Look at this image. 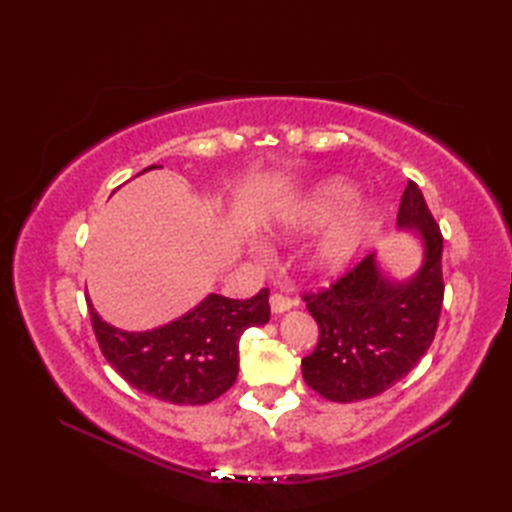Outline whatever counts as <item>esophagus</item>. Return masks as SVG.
Masks as SVG:
<instances>
[{"instance_id": "34e87169", "label": "esophagus", "mask_w": 512, "mask_h": 512, "mask_svg": "<svg viewBox=\"0 0 512 512\" xmlns=\"http://www.w3.org/2000/svg\"><path fill=\"white\" fill-rule=\"evenodd\" d=\"M295 299L292 297H288V295H284V292H275L273 297H270V308H273V312H286V310H290L292 306H295Z\"/></svg>"}]
</instances>
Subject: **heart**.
<instances>
[{
  "instance_id": "obj_1",
  "label": "heart",
  "mask_w": 512,
  "mask_h": 512,
  "mask_svg": "<svg viewBox=\"0 0 512 512\" xmlns=\"http://www.w3.org/2000/svg\"><path fill=\"white\" fill-rule=\"evenodd\" d=\"M354 193L343 182H328L288 202L277 215V226L288 235H306L334 224L350 209ZM363 222L352 220L314 246L310 264L319 273H334L352 262Z\"/></svg>"
}]
</instances>
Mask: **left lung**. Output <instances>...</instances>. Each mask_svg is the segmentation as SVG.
I'll return each instance as SVG.
<instances>
[{
	"instance_id": "1",
	"label": "left lung",
	"mask_w": 512,
	"mask_h": 512,
	"mask_svg": "<svg viewBox=\"0 0 512 512\" xmlns=\"http://www.w3.org/2000/svg\"><path fill=\"white\" fill-rule=\"evenodd\" d=\"M398 224L420 228L424 239V266L407 284H391L367 255L330 286L301 295L319 325L301 372L323 398L356 402L383 394L433 343L444 301L442 233L413 180L400 198Z\"/></svg>"
}]
</instances>
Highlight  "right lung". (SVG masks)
I'll return each instance as SVG.
<instances>
[{
  "label": "right lung",
  "mask_w": 512,
  "mask_h": 512,
  "mask_svg": "<svg viewBox=\"0 0 512 512\" xmlns=\"http://www.w3.org/2000/svg\"><path fill=\"white\" fill-rule=\"evenodd\" d=\"M268 295V288L246 301L211 295L182 319L149 332L112 328L94 312L90 297L85 301L103 356L129 385L173 405H206L233 387L239 339L253 325L268 323Z\"/></svg>",
  "instance_id": "obj_1"
}]
</instances>
